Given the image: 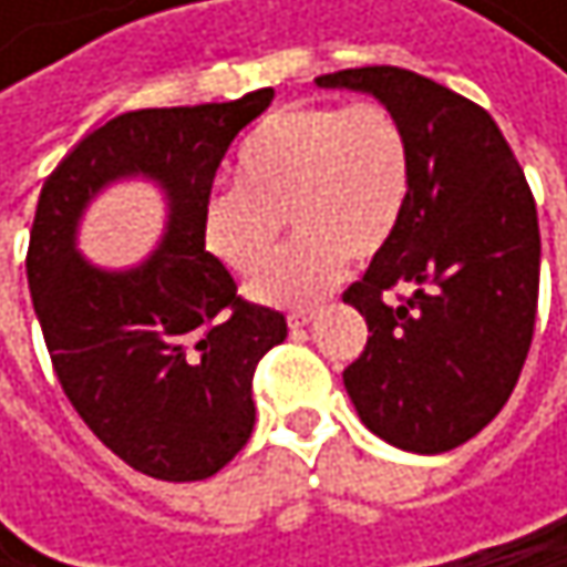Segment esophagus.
<instances>
[{"label": "esophagus", "instance_id": "obj_1", "mask_svg": "<svg viewBox=\"0 0 567 567\" xmlns=\"http://www.w3.org/2000/svg\"><path fill=\"white\" fill-rule=\"evenodd\" d=\"M315 318V308H295V311H288V328H305L308 321Z\"/></svg>", "mask_w": 567, "mask_h": 567}]
</instances>
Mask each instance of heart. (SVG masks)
I'll use <instances>...</instances> for the list:
<instances>
[{
  "label": "heart",
  "instance_id": "heart-1",
  "mask_svg": "<svg viewBox=\"0 0 567 567\" xmlns=\"http://www.w3.org/2000/svg\"><path fill=\"white\" fill-rule=\"evenodd\" d=\"M410 183V141L388 104L279 107L239 147L236 186L206 196L203 249L229 272L256 279L288 219L298 239L256 285V298L301 305L338 282L348 259L368 262L391 243Z\"/></svg>",
  "mask_w": 567,
  "mask_h": 567
}]
</instances>
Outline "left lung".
I'll list each match as a JSON object with an SVG mask.
<instances>
[{"label": "left lung", "instance_id": "8db88e82", "mask_svg": "<svg viewBox=\"0 0 567 567\" xmlns=\"http://www.w3.org/2000/svg\"><path fill=\"white\" fill-rule=\"evenodd\" d=\"M315 81L388 104L413 157L396 233L344 291L371 331L344 388L381 440L446 453L506 406L532 348L542 259L532 189L489 111L470 97L394 64Z\"/></svg>", "mask_w": 567, "mask_h": 567}]
</instances>
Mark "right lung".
Instances as JSON below:
<instances>
[{
    "mask_svg": "<svg viewBox=\"0 0 567 567\" xmlns=\"http://www.w3.org/2000/svg\"><path fill=\"white\" fill-rule=\"evenodd\" d=\"M272 97L127 111L78 141L39 196L25 272L58 384L114 456L154 480H206L249 443L256 364L288 334L282 311L236 295L199 236L229 144ZM134 172L168 189L165 243L134 270H97L73 249L76 219Z\"/></svg>",
    "mask_w": 567,
    "mask_h": 567,
    "instance_id": "obj_1",
    "label": "right lung"
}]
</instances>
